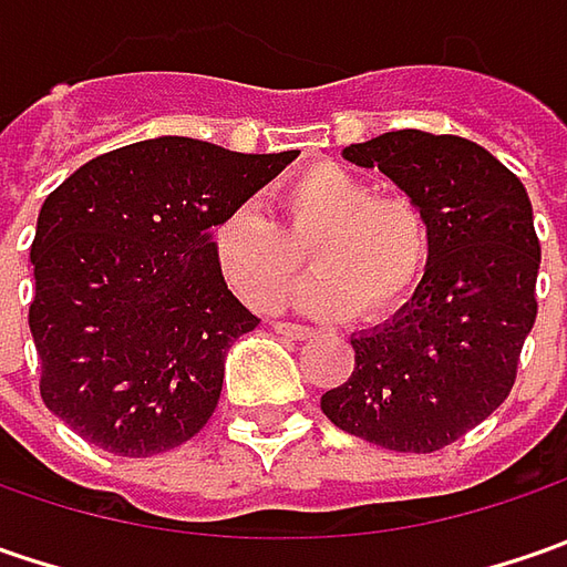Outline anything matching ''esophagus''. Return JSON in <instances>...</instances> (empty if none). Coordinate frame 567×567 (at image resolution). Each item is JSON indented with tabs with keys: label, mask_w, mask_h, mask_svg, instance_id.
<instances>
[{
	"label": "esophagus",
	"mask_w": 567,
	"mask_h": 567,
	"mask_svg": "<svg viewBox=\"0 0 567 567\" xmlns=\"http://www.w3.org/2000/svg\"><path fill=\"white\" fill-rule=\"evenodd\" d=\"M274 331H277L280 338H293V340H306L316 334L312 328H306V324H293V321H277V324H274Z\"/></svg>",
	"instance_id": "34e87169"
}]
</instances>
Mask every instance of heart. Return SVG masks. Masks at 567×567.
Segmentation results:
<instances>
[{
	"mask_svg": "<svg viewBox=\"0 0 567 567\" xmlns=\"http://www.w3.org/2000/svg\"><path fill=\"white\" fill-rule=\"evenodd\" d=\"M280 220L239 205L214 229V258L255 309H274L306 268L296 306L321 318L362 312L381 321L416 296L432 261V227L410 195H375L369 179L338 164H312L287 179Z\"/></svg>",
	"mask_w": 567,
	"mask_h": 567,
	"instance_id": "b5f03b06",
	"label": "heart"
}]
</instances>
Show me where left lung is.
<instances>
[{
  "mask_svg": "<svg viewBox=\"0 0 567 567\" xmlns=\"http://www.w3.org/2000/svg\"><path fill=\"white\" fill-rule=\"evenodd\" d=\"M423 205L432 261L388 324L353 334V375L321 394L331 423L362 442L432 454L512 394L536 321L539 239L524 183L486 147L420 128L343 147Z\"/></svg>",
  "mask_w": 567,
  "mask_h": 567,
  "instance_id": "1",
  "label": "left lung"
}]
</instances>
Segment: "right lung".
Listing matches in <instances>:
<instances>
[{
    "mask_svg": "<svg viewBox=\"0 0 567 567\" xmlns=\"http://www.w3.org/2000/svg\"><path fill=\"white\" fill-rule=\"evenodd\" d=\"M299 151L236 154L164 135L100 154L47 195L31 246L40 398L91 445L147 457L202 432L233 340L210 229Z\"/></svg>",
    "mask_w": 567,
    "mask_h": 567,
    "instance_id": "right-lung-1",
    "label": "right lung"
}]
</instances>
